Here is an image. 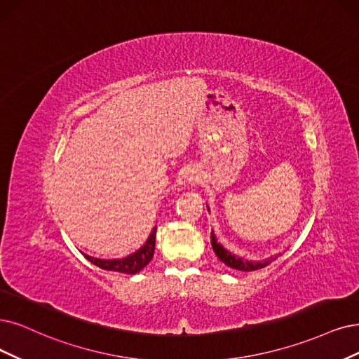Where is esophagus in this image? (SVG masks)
Masks as SVG:
<instances>
[{
    "instance_id": "esophagus-1",
    "label": "esophagus",
    "mask_w": 359,
    "mask_h": 359,
    "mask_svg": "<svg viewBox=\"0 0 359 359\" xmlns=\"http://www.w3.org/2000/svg\"><path fill=\"white\" fill-rule=\"evenodd\" d=\"M189 182H191V183H194V182H196V179H195V176H191V177H189Z\"/></svg>"
}]
</instances>
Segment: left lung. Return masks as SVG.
I'll return each instance as SVG.
<instances>
[{
	"mask_svg": "<svg viewBox=\"0 0 359 359\" xmlns=\"http://www.w3.org/2000/svg\"><path fill=\"white\" fill-rule=\"evenodd\" d=\"M207 208H208V207H207ZM211 247H213L216 256H217V257H219L224 264H228L229 268L236 269V271H245V272L257 271V269H262V268H264V266H268V264H269L272 260H275V259H276V256H275V257H272V256H271L269 259L263 260V262L244 260L243 257H240V256H235V255H232V253H231V251L224 250V248H223V245H220V243H217V240H216V236H215V233H213V232H211Z\"/></svg>",
	"mask_w": 359,
	"mask_h": 359,
	"instance_id": "left-lung-1",
	"label": "left lung"
}]
</instances>
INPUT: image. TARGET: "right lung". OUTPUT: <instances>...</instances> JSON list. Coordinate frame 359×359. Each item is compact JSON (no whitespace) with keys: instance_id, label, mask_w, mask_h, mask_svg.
Segmentation results:
<instances>
[{"instance_id":"1","label":"right lung","mask_w":359,"mask_h":359,"mask_svg":"<svg viewBox=\"0 0 359 359\" xmlns=\"http://www.w3.org/2000/svg\"><path fill=\"white\" fill-rule=\"evenodd\" d=\"M155 236H156V226L152 229L151 235L146 243L133 255H128L127 257L123 259H96L91 257L88 255H84V257L91 262L93 264H96L100 269L104 271H114V272H121V273H137L140 272L146 264H148L152 257H154V251H155Z\"/></svg>"}]
</instances>
